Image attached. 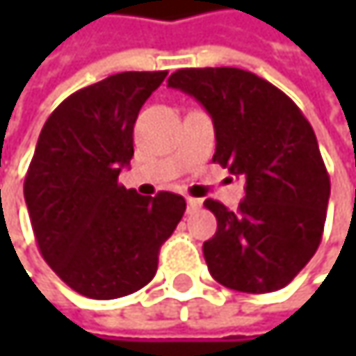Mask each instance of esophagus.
I'll return each instance as SVG.
<instances>
[{"label": "esophagus", "instance_id": "1", "mask_svg": "<svg viewBox=\"0 0 356 356\" xmlns=\"http://www.w3.org/2000/svg\"><path fill=\"white\" fill-rule=\"evenodd\" d=\"M202 208V200H195V197H187V212L193 214Z\"/></svg>", "mask_w": 356, "mask_h": 356}]
</instances>
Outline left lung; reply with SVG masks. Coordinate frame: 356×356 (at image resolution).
<instances>
[{
    "label": "left lung",
    "mask_w": 356,
    "mask_h": 356,
    "mask_svg": "<svg viewBox=\"0 0 356 356\" xmlns=\"http://www.w3.org/2000/svg\"><path fill=\"white\" fill-rule=\"evenodd\" d=\"M169 86L210 113L212 161L245 181L235 212L204 202L218 225L204 243L212 278L253 295L286 286L320 248L330 200L314 127L282 90L239 67H185Z\"/></svg>",
    "instance_id": "8db88e82"
}]
</instances>
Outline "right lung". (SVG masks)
Instances as JSON below:
<instances>
[{
    "label": "right lung",
    "mask_w": 356,
    "mask_h": 356,
    "mask_svg": "<svg viewBox=\"0 0 356 356\" xmlns=\"http://www.w3.org/2000/svg\"><path fill=\"white\" fill-rule=\"evenodd\" d=\"M167 72H121L70 95L44 121L24 179L36 243L76 293L117 299L146 286L185 200L125 189L134 123Z\"/></svg>",
    "instance_id": "obj_1"
}]
</instances>
